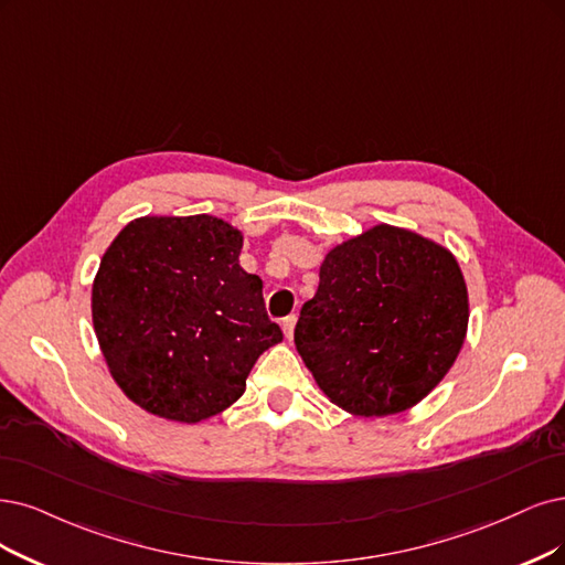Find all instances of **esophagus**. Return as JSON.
<instances>
[{
	"label": "esophagus",
	"mask_w": 565,
	"mask_h": 565,
	"mask_svg": "<svg viewBox=\"0 0 565 565\" xmlns=\"http://www.w3.org/2000/svg\"><path fill=\"white\" fill-rule=\"evenodd\" d=\"M296 323H298V317H296V315H290V317H286V319H284V323H281V328H284V335H286L288 340H294V332H296Z\"/></svg>",
	"instance_id": "obj_1"
}]
</instances>
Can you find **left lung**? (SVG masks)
<instances>
[{
  "instance_id": "obj_1",
  "label": "left lung",
  "mask_w": 565,
  "mask_h": 565,
  "mask_svg": "<svg viewBox=\"0 0 565 565\" xmlns=\"http://www.w3.org/2000/svg\"><path fill=\"white\" fill-rule=\"evenodd\" d=\"M319 277L296 347L332 403L386 416L443 382L468 328L466 281L447 248L377 225L332 248Z\"/></svg>"
}]
</instances>
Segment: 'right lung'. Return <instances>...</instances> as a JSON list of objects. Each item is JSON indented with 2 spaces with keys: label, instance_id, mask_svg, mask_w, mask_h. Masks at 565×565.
Instances as JSON below:
<instances>
[{
  "label": "right lung",
  "instance_id": "add662e5",
  "mask_svg": "<svg viewBox=\"0 0 565 565\" xmlns=\"http://www.w3.org/2000/svg\"><path fill=\"white\" fill-rule=\"evenodd\" d=\"M221 218L146 216L125 225L93 284V323L111 377L162 419L195 424L233 405L260 353L281 342L263 281L239 265Z\"/></svg>",
  "mask_w": 565,
  "mask_h": 565
}]
</instances>
